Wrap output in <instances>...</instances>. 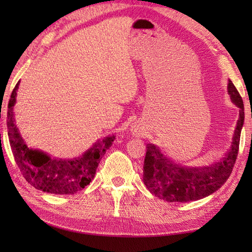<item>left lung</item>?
Wrapping results in <instances>:
<instances>
[{"label":"left lung","mask_w":252,"mask_h":252,"mask_svg":"<svg viewBox=\"0 0 252 252\" xmlns=\"http://www.w3.org/2000/svg\"><path fill=\"white\" fill-rule=\"evenodd\" d=\"M228 93L230 99L239 108V119L227 155L209 167L191 168L174 163L157 146L148 143L143 165V182L152 194L168 202L195 201L216 192L228 180L237 160L245 121L244 101L230 80Z\"/></svg>","instance_id":"8db88e82"}]
</instances>
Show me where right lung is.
<instances>
[{"mask_svg": "<svg viewBox=\"0 0 252 252\" xmlns=\"http://www.w3.org/2000/svg\"><path fill=\"white\" fill-rule=\"evenodd\" d=\"M16 83L7 105V135L16 164L30 185L43 192L53 194H74L88 186L95 176L97 165L116 136L99 140L82 156L73 159L50 157L37 149L27 146L15 126L13 106L16 102Z\"/></svg>", "mask_w": 252, "mask_h": 252, "instance_id": "1", "label": "right lung"}]
</instances>
